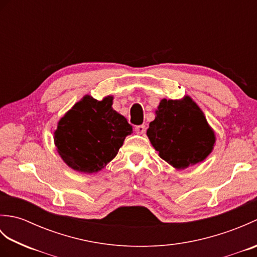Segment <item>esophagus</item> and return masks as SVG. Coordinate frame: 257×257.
<instances>
[{
    "instance_id": "esophagus-1",
    "label": "esophagus",
    "mask_w": 257,
    "mask_h": 257,
    "mask_svg": "<svg viewBox=\"0 0 257 257\" xmlns=\"http://www.w3.org/2000/svg\"><path fill=\"white\" fill-rule=\"evenodd\" d=\"M146 129L147 128H146L145 124H139V125H136V127H135V132L137 134L143 135V134L146 133Z\"/></svg>"
}]
</instances>
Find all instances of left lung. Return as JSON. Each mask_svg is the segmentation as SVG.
<instances>
[{
  "label": "left lung",
  "instance_id": "8db88e82",
  "mask_svg": "<svg viewBox=\"0 0 257 257\" xmlns=\"http://www.w3.org/2000/svg\"><path fill=\"white\" fill-rule=\"evenodd\" d=\"M156 114L147 136L169 165L185 169L210 155L215 143L214 133L190 97L183 100L162 99Z\"/></svg>",
  "mask_w": 257,
  "mask_h": 257
}]
</instances>
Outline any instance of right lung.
<instances>
[{"instance_id":"add662e5","label":"right lung","mask_w":257,"mask_h":257,"mask_svg":"<svg viewBox=\"0 0 257 257\" xmlns=\"http://www.w3.org/2000/svg\"><path fill=\"white\" fill-rule=\"evenodd\" d=\"M111 105V96L101 101L85 96L59 120L54 140L58 154L74 170L87 173L101 170L133 133L127 119Z\"/></svg>"}]
</instances>
